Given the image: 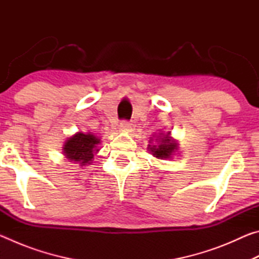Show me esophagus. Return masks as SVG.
<instances>
[{
    "mask_svg": "<svg viewBox=\"0 0 259 259\" xmlns=\"http://www.w3.org/2000/svg\"><path fill=\"white\" fill-rule=\"evenodd\" d=\"M120 129L122 131H130L131 130V123L128 121H122L120 123Z\"/></svg>",
    "mask_w": 259,
    "mask_h": 259,
    "instance_id": "1",
    "label": "esophagus"
}]
</instances>
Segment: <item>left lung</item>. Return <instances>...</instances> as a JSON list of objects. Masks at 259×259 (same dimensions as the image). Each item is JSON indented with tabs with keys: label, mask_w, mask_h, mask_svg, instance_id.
<instances>
[{
	"label": "left lung",
	"mask_w": 259,
	"mask_h": 259,
	"mask_svg": "<svg viewBox=\"0 0 259 259\" xmlns=\"http://www.w3.org/2000/svg\"><path fill=\"white\" fill-rule=\"evenodd\" d=\"M147 151L156 159H171L179 151V144L176 139L171 137L170 131L166 134L159 133L157 135H153V137H151Z\"/></svg>",
	"instance_id": "left-lung-1"
}]
</instances>
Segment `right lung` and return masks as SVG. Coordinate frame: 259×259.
<instances>
[{
    "label": "right lung",
    "mask_w": 259,
    "mask_h": 259,
    "mask_svg": "<svg viewBox=\"0 0 259 259\" xmlns=\"http://www.w3.org/2000/svg\"><path fill=\"white\" fill-rule=\"evenodd\" d=\"M102 143L98 137L91 133H78L66 139L63 146V154L73 163L80 166L89 165L94 160L95 154L99 152L98 145Z\"/></svg>",
    "instance_id": "1"
}]
</instances>
